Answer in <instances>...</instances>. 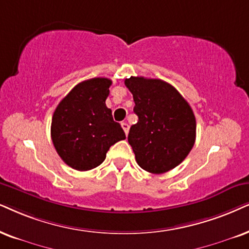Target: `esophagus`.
<instances>
[{
  "instance_id": "1",
  "label": "esophagus",
  "mask_w": 249,
  "mask_h": 249,
  "mask_svg": "<svg viewBox=\"0 0 249 249\" xmlns=\"http://www.w3.org/2000/svg\"><path fill=\"white\" fill-rule=\"evenodd\" d=\"M122 127H123V130H124L125 134H128V130H130V125H128L126 122H123L122 123Z\"/></svg>"
}]
</instances>
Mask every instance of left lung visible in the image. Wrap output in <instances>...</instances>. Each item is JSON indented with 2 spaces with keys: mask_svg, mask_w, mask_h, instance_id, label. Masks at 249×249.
<instances>
[{
  "mask_svg": "<svg viewBox=\"0 0 249 249\" xmlns=\"http://www.w3.org/2000/svg\"><path fill=\"white\" fill-rule=\"evenodd\" d=\"M139 121L127 140L135 161L150 174H164L186 159L195 142L196 122L191 106L176 88L161 79H125Z\"/></svg>",
  "mask_w": 249,
  "mask_h": 249,
  "instance_id": "1",
  "label": "left lung"
}]
</instances>
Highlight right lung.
Segmentation results:
<instances>
[{"label": "right lung", "mask_w": 249, "mask_h": 249, "mask_svg": "<svg viewBox=\"0 0 249 249\" xmlns=\"http://www.w3.org/2000/svg\"><path fill=\"white\" fill-rule=\"evenodd\" d=\"M108 78H93L78 84L55 109L52 140L59 157L69 166L87 171L106 160L109 148L124 140L121 124L106 106Z\"/></svg>", "instance_id": "right-lung-1"}]
</instances>
